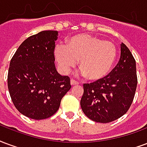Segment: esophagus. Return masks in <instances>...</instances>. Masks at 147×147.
Here are the masks:
<instances>
[{
	"mask_svg": "<svg viewBox=\"0 0 147 147\" xmlns=\"http://www.w3.org/2000/svg\"><path fill=\"white\" fill-rule=\"evenodd\" d=\"M78 84H79V83H78V81H74V80H73V79L70 81V84H71L72 86H74V85H78Z\"/></svg>",
	"mask_w": 147,
	"mask_h": 147,
	"instance_id": "obj_1",
	"label": "esophagus"
}]
</instances>
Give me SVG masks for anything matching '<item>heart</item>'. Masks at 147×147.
<instances>
[{"mask_svg": "<svg viewBox=\"0 0 147 147\" xmlns=\"http://www.w3.org/2000/svg\"><path fill=\"white\" fill-rule=\"evenodd\" d=\"M112 42L89 34H77L55 50V57L63 73H68L79 60L81 74L92 81H100L111 71L117 58Z\"/></svg>", "mask_w": 147, "mask_h": 147, "instance_id": "b5f03b06", "label": "heart"}]
</instances>
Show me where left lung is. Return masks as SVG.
<instances>
[{"instance_id":"1","label":"left lung","mask_w":147,"mask_h":147,"mask_svg":"<svg viewBox=\"0 0 147 147\" xmlns=\"http://www.w3.org/2000/svg\"><path fill=\"white\" fill-rule=\"evenodd\" d=\"M136 86V61L128 47L121 43L120 60L110 74L100 81L84 84L81 109L93 121H113L128 110Z\"/></svg>"}]
</instances>
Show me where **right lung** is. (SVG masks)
I'll list each match as a JSON object with an SVG mask.
<instances>
[{"label": "right lung", "instance_id": "right-lung-1", "mask_svg": "<svg viewBox=\"0 0 147 147\" xmlns=\"http://www.w3.org/2000/svg\"><path fill=\"white\" fill-rule=\"evenodd\" d=\"M58 31L45 30L20 45L10 62L7 87L15 107L35 120L56 113L61 99L70 89V80L55 66L54 49Z\"/></svg>", "mask_w": 147, "mask_h": 147}]
</instances>
